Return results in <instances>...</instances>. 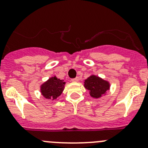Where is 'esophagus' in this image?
<instances>
[{
	"instance_id": "esophagus-1",
	"label": "esophagus",
	"mask_w": 148,
	"mask_h": 148,
	"mask_svg": "<svg viewBox=\"0 0 148 148\" xmlns=\"http://www.w3.org/2000/svg\"><path fill=\"white\" fill-rule=\"evenodd\" d=\"M78 81H79V77H76V78L71 79V82H77Z\"/></svg>"
}]
</instances>
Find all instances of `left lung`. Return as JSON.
Listing matches in <instances>:
<instances>
[{
	"instance_id": "left-lung-1",
	"label": "left lung",
	"mask_w": 148,
	"mask_h": 148,
	"mask_svg": "<svg viewBox=\"0 0 148 148\" xmlns=\"http://www.w3.org/2000/svg\"><path fill=\"white\" fill-rule=\"evenodd\" d=\"M110 83L96 75H91L84 80V87L93 98L101 97L110 89Z\"/></svg>"
}]
</instances>
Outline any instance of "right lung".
Instances as JSON below:
<instances>
[{"label":"right lung","mask_w":148,"mask_h":148,"mask_svg":"<svg viewBox=\"0 0 148 148\" xmlns=\"http://www.w3.org/2000/svg\"><path fill=\"white\" fill-rule=\"evenodd\" d=\"M65 84L64 80L59 79L56 77H52L41 84V92L46 99L53 100L62 95Z\"/></svg>","instance_id":"1"}]
</instances>
